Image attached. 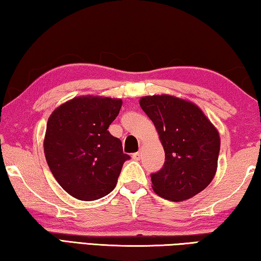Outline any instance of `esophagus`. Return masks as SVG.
I'll return each mask as SVG.
<instances>
[{
	"instance_id": "obj_1",
	"label": "esophagus",
	"mask_w": 261,
	"mask_h": 261,
	"mask_svg": "<svg viewBox=\"0 0 261 261\" xmlns=\"http://www.w3.org/2000/svg\"><path fill=\"white\" fill-rule=\"evenodd\" d=\"M140 158H141V151H139V152H137V153H135V154H132V159H134V160H140Z\"/></svg>"
}]
</instances>
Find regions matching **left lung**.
<instances>
[{"label":"left lung","instance_id":"left-lung-1","mask_svg":"<svg viewBox=\"0 0 261 261\" xmlns=\"http://www.w3.org/2000/svg\"><path fill=\"white\" fill-rule=\"evenodd\" d=\"M141 109L156 127L165 165L151 174L154 192L182 201L207 188L218 168L220 136L201 109L173 95L143 96Z\"/></svg>","mask_w":261,"mask_h":261}]
</instances>
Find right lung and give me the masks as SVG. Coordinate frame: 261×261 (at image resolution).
I'll list each match as a JSON object with an SVG mask.
<instances>
[{
    "label": "right lung",
    "instance_id": "1",
    "mask_svg": "<svg viewBox=\"0 0 261 261\" xmlns=\"http://www.w3.org/2000/svg\"><path fill=\"white\" fill-rule=\"evenodd\" d=\"M121 99L78 96L61 105L48 118L43 149L48 167L63 190L79 200H96L116 187L123 163L122 141L108 127Z\"/></svg>",
    "mask_w": 261,
    "mask_h": 261
}]
</instances>
